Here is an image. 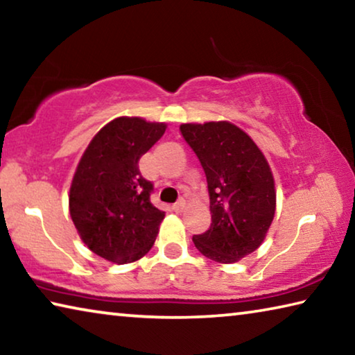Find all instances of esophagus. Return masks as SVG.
Masks as SVG:
<instances>
[{"mask_svg":"<svg viewBox=\"0 0 355 355\" xmlns=\"http://www.w3.org/2000/svg\"><path fill=\"white\" fill-rule=\"evenodd\" d=\"M184 207H186L184 199H180L177 203H173V209H175V211H183Z\"/></svg>","mask_w":355,"mask_h":355,"instance_id":"1","label":"esophagus"}]
</instances>
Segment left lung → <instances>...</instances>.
<instances>
[{"instance_id": "1", "label": "left lung", "mask_w": 355, "mask_h": 355, "mask_svg": "<svg viewBox=\"0 0 355 355\" xmlns=\"http://www.w3.org/2000/svg\"><path fill=\"white\" fill-rule=\"evenodd\" d=\"M180 131L205 171L211 225L194 235L202 255L236 263L260 248L275 213L274 177L248 133L227 120L183 123Z\"/></svg>"}]
</instances>
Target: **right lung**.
<instances>
[{
	"label": "right lung",
	"instance_id": "1",
	"mask_svg": "<svg viewBox=\"0 0 355 355\" xmlns=\"http://www.w3.org/2000/svg\"><path fill=\"white\" fill-rule=\"evenodd\" d=\"M167 125L141 117L106 123L84 150L71 180L69 208L83 243L107 261L125 264L152 249L164 211L150 202L153 184L139 159Z\"/></svg>",
	"mask_w": 355,
	"mask_h": 355
}]
</instances>
